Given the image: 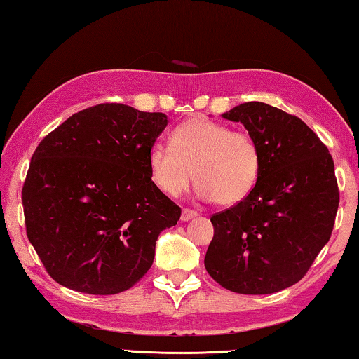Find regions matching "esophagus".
I'll return each instance as SVG.
<instances>
[{
	"mask_svg": "<svg viewBox=\"0 0 359 359\" xmlns=\"http://www.w3.org/2000/svg\"><path fill=\"white\" fill-rule=\"evenodd\" d=\"M194 217H198V212H194V210H191V209H184L182 210V222H188V220H191V218H194Z\"/></svg>",
	"mask_w": 359,
	"mask_h": 359,
	"instance_id": "esophagus-1",
	"label": "esophagus"
}]
</instances>
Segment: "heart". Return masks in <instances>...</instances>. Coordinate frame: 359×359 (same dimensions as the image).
Segmentation results:
<instances>
[{
  "instance_id": "heart-1",
  "label": "heart",
  "mask_w": 359,
  "mask_h": 359,
  "mask_svg": "<svg viewBox=\"0 0 359 359\" xmlns=\"http://www.w3.org/2000/svg\"><path fill=\"white\" fill-rule=\"evenodd\" d=\"M171 144L155 142L149 151L150 177L169 196L184 193L196 175L199 198L236 205L258 184L263 158L248 131L194 117L172 131Z\"/></svg>"
}]
</instances>
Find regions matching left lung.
Listing matches in <instances>:
<instances>
[{"mask_svg":"<svg viewBox=\"0 0 359 359\" xmlns=\"http://www.w3.org/2000/svg\"><path fill=\"white\" fill-rule=\"evenodd\" d=\"M222 117L257 139L263 166L250 196L210 217L204 266L234 293H277L306 276L331 238L339 208L332 156L301 118L266 102H244Z\"/></svg>","mask_w":359,"mask_h":359,"instance_id":"8db88e82","label":"left lung"}]
</instances>
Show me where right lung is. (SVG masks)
I'll use <instances>...</instances> for the list:
<instances>
[{"label": "right lung", "instance_id": "1", "mask_svg": "<svg viewBox=\"0 0 359 359\" xmlns=\"http://www.w3.org/2000/svg\"><path fill=\"white\" fill-rule=\"evenodd\" d=\"M161 112L104 102L71 115L34 150L22 190L27 236L63 287L117 294L150 269L182 210L150 177Z\"/></svg>", "mask_w": 359, "mask_h": 359}]
</instances>
